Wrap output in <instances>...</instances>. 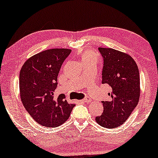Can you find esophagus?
Here are the masks:
<instances>
[{"label": "esophagus", "instance_id": "1", "mask_svg": "<svg viewBox=\"0 0 158 158\" xmlns=\"http://www.w3.org/2000/svg\"><path fill=\"white\" fill-rule=\"evenodd\" d=\"M92 101V99L89 98H85L84 99H82V100H80L79 102H90Z\"/></svg>", "mask_w": 158, "mask_h": 158}]
</instances>
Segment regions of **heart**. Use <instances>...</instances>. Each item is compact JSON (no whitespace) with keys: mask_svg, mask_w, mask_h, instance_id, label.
I'll return each mask as SVG.
<instances>
[{"mask_svg":"<svg viewBox=\"0 0 158 158\" xmlns=\"http://www.w3.org/2000/svg\"><path fill=\"white\" fill-rule=\"evenodd\" d=\"M80 59L82 64L85 65L92 64H97L99 61V58L97 53L90 50H85L80 54Z\"/></svg>","mask_w":158,"mask_h":158,"instance_id":"1","label":"heart"}]
</instances>
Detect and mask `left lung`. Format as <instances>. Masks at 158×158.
<instances>
[{
    "label": "left lung",
    "mask_w": 158,
    "mask_h": 158,
    "mask_svg": "<svg viewBox=\"0 0 158 158\" xmlns=\"http://www.w3.org/2000/svg\"><path fill=\"white\" fill-rule=\"evenodd\" d=\"M103 57L102 83L110 87L109 101H102L104 111L95 118L104 128L119 127L127 121L140 98V76L136 63L127 54L110 48H99Z\"/></svg>",
    "instance_id": "obj_1"
}]
</instances>
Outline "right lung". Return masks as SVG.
Returning a JSON list of instances; mask_svg holds the SVG:
<instances>
[{"label":"right lung","instance_id":"1","mask_svg":"<svg viewBox=\"0 0 158 158\" xmlns=\"http://www.w3.org/2000/svg\"><path fill=\"white\" fill-rule=\"evenodd\" d=\"M71 52L69 48H52L27 59L20 73V93L25 110L36 122L57 127L68 120L75 104L56 95L57 77L63 63Z\"/></svg>","mask_w":158,"mask_h":158}]
</instances>
